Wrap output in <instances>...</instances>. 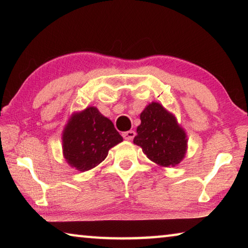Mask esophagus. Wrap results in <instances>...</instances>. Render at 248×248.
I'll return each mask as SVG.
<instances>
[{
  "label": "esophagus",
  "instance_id": "obj_1",
  "mask_svg": "<svg viewBox=\"0 0 248 248\" xmlns=\"http://www.w3.org/2000/svg\"><path fill=\"white\" fill-rule=\"evenodd\" d=\"M134 136H136V132L132 131V130H129V131H125V132H124V133H123L124 139V140H127V141L132 140L133 138H134Z\"/></svg>",
  "mask_w": 248,
  "mask_h": 248
}]
</instances>
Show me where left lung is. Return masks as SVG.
Segmentation results:
<instances>
[{
	"label": "left lung",
	"instance_id": "1",
	"mask_svg": "<svg viewBox=\"0 0 248 248\" xmlns=\"http://www.w3.org/2000/svg\"><path fill=\"white\" fill-rule=\"evenodd\" d=\"M133 143L142 148L151 161L159 166H175L183 161L187 136L175 116L158 103H151L140 115Z\"/></svg>",
	"mask_w": 248,
	"mask_h": 248
}]
</instances>
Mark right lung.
I'll use <instances>...</instances> for the list:
<instances>
[{"instance_id":"right-lung-1","label":"right lung","mask_w":248,"mask_h":248,"mask_svg":"<svg viewBox=\"0 0 248 248\" xmlns=\"http://www.w3.org/2000/svg\"><path fill=\"white\" fill-rule=\"evenodd\" d=\"M123 141L114 124L96 107H87L73 114L62 134L63 156L70 166L86 171L108 155L112 146Z\"/></svg>"}]
</instances>
